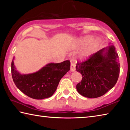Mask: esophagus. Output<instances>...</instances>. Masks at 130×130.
<instances>
[{"label":"esophagus","instance_id":"34e87169","mask_svg":"<svg viewBox=\"0 0 130 130\" xmlns=\"http://www.w3.org/2000/svg\"><path fill=\"white\" fill-rule=\"evenodd\" d=\"M75 70H76L75 64L73 62H71V64H70V70H71L72 72H74Z\"/></svg>","mask_w":130,"mask_h":130}]
</instances>
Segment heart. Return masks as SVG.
<instances>
[{"mask_svg": "<svg viewBox=\"0 0 130 130\" xmlns=\"http://www.w3.org/2000/svg\"><path fill=\"white\" fill-rule=\"evenodd\" d=\"M91 39V37H85V38L83 39V42L84 43H87L88 42H89ZM99 43L100 42L99 39H96V40L93 41V42L85 50L84 52L82 54V55H81V58L85 59L87 58V57H88L89 56H91L92 54V53H93L94 50L96 49V48L99 46Z\"/></svg>", "mask_w": 130, "mask_h": 130, "instance_id": "b5f03b06", "label": "heart"}]
</instances>
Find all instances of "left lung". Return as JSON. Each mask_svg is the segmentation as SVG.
Instances as JSON below:
<instances>
[{
	"mask_svg": "<svg viewBox=\"0 0 130 130\" xmlns=\"http://www.w3.org/2000/svg\"><path fill=\"white\" fill-rule=\"evenodd\" d=\"M76 68L83 77L76 89L88 98H97L106 93L115 86L120 73L119 56L113 45L100 50L87 60L77 62Z\"/></svg>",
	"mask_w": 130,
	"mask_h": 130,
	"instance_id": "8db88e82",
	"label": "left lung"
}]
</instances>
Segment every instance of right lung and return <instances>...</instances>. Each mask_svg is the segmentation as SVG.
Listing matches in <instances>:
<instances>
[{
  "instance_id": "add662e5",
  "label": "right lung",
  "mask_w": 130,
  "mask_h": 130,
  "mask_svg": "<svg viewBox=\"0 0 130 130\" xmlns=\"http://www.w3.org/2000/svg\"><path fill=\"white\" fill-rule=\"evenodd\" d=\"M70 69V61L61 63H50L38 72L22 74L11 62V74L15 85L26 95L34 99L51 97L56 91L59 82Z\"/></svg>"
}]
</instances>
